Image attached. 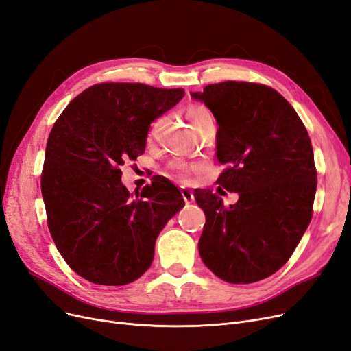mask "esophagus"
Wrapping results in <instances>:
<instances>
[{"mask_svg":"<svg viewBox=\"0 0 351 351\" xmlns=\"http://www.w3.org/2000/svg\"><path fill=\"white\" fill-rule=\"evenodd\" d=\"M180 192H182V197H184L185 202H192V201H194V192H192L191 189L182 188V189H180Z\"/></svg>","mask_w":351,"mask_h":351,"instance_id":"obj_1","label":"esophagus"}]
</instances>
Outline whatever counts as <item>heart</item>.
<instances>
[{
	"label": "heart",
	"instance_id": "1",
	"mask_svg": "<svg viewBox=\"0 0 351 351\" xmlns=\"http://www.w3.org/2000/svg\"><path fill=\"white\" fill-rule=\"evenodd\" d=\"M186 115L191 119L194 128H197L202 121L211 118L210 110L204 105H199V104L189 105L186 109ZM167 171L173 176H176L179 180H182V182H188L191 179L192 171H194V165L182 159H176L167 165Z\"/></svg>",
	"mask_w": 351,
	"mask_h": 351
}]
</instances>
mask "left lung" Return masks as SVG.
Instances as JSON below:
<instances>
[{"instance_id": "8db88e82", "label": "left lung", "mask_w": 351, "mask_h": 351, "mask_svg": "<svg viewBox=\"0 0 351 351\" xmlns=\"http://www.w3.org/2000/svg\"><path fill=\"white\" fill-rule=\"evenodd\" d=\"M219 123V189L237 192L226 207L211 189H197L206 213L198 242L219 278L250 285L269 277L295 252L311 223L316 167L306 127L273 87L250 82L208 84L191 93Z\"/></svg>"}]
</instances>
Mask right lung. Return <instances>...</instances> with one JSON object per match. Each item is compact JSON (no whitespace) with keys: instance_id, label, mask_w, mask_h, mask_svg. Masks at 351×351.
I'll return each mask as SVG.
<instances>
[{"instance_id":"1","label":"right lung","mask_w":351,"mask_h":351,"mask_svg":"<svg viewBox=\"0 0 351 351\" xmlns=\"http://www.w3.org/2000/svg\"><path fill=\"white\" fill-rule=\"evenodd\" d=\"M184 93L143 83H97L53 123L40 176L48 228L65 263L95 285L140 278L153 263L157 236L185 206L163 176L135 197L121 182V166L144 153L150 123Z\"/></svg>"}]
</instances>
